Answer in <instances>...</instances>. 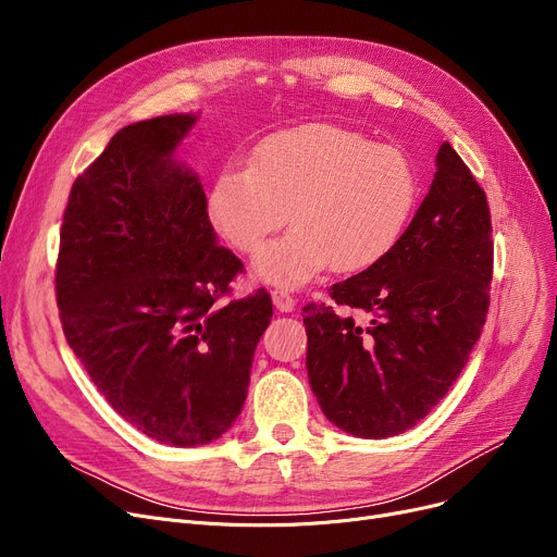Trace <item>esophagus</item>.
<instances>
[{
    "label": "esophagus",
    "instance_id": "34e87169",
    "mask_svg": "<svg viewBox=\"0 0 557 557\" xmlns=\"http://www.w3.org/2000/svg\"><path fill=\"white\" fill-rule=\"evenodd\" d=\"M273 305H275V309L277 311H284V313H288V311H294L296 309V298L288 294V290H284V288H275L273 290Z\"/></svg>",
    "mask_w": 557,
    "mask_h": 557
}]
</instances>
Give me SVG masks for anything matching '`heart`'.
<instances>
[{"instance_id":"b5f03b06","label":"heart","mask_w":557,"mask_h":557,"mask_svg":"<svg viewBox=\"0 0 557 557\" xmlns=\"http://www.w3.org/2000/svg\"><path fill=\"white\" fill-rule=\"evenodd\" d=\"M418 173L395 146L334 124H305L263 139L250 166L221 171L210 219L239 252L288 221V234L255 257L261 280L300 286L325 271L357 273L393 250L413 216Z\"/></svg>"}]
</instances>
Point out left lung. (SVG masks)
<instances>
[{"label": "left lung", "instance_id": "1", "mask_svg": "<svg viewBox=\"0 0 557 557\" xmlns=\"http://www.w3.org/2000/svg\"><path fill=\"white\" fill-rule=\"evenodd\" d=\"M399 242L366 271L309 302L307 374L330 422L357 437L416 426L470 359L490 307L487 198L445 141Z\"/></svg>", "mask_w": 557, "mask_h": 557}]
</instances>
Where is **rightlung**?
Here are the masks:
<instances>
[{
    "mask_svg": "<svg viewBox=\"0 0 557 557\" xmlns=\"http://www.w3.org/2000/svg\"><path fill=\"white\" fill-rule=\"evenodd\" d=\"M196 114L116 133L72 185L55 261L65 338L126 422L164 445L216 441L239 418L267 288L225 300L242 259L216 244L198 175L173 160Z\"/></svg>",
    "mask_w": 557,
    "mask_h": 557,
    "instance_id": "add662e5",
    "label": "right lung"
}]
</instances>
